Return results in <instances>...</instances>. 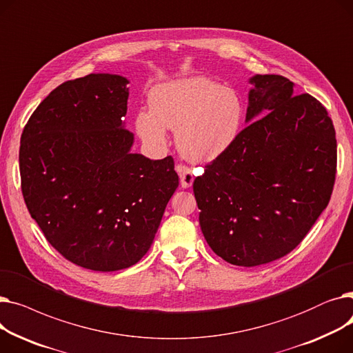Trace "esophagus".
<instances>
[{
    "mask_svg": "<svg viewBox=\"0 0 353 353\" xmlns=\"http://www.w3.org/2000/svg\"><path fill=\"white\" fill-rule=\"evenodd\" d=\"M176 170L180 176V184L183 189H189L193 181H194V174H193V170L190 169V167L188 165H183V164H177L176 165Z\"/></svg>",
    "mask_w": 353,
    "mask_h": 353,
    "instance_id": "34e87169",
    "label": "esophagus"
}]
</instances>
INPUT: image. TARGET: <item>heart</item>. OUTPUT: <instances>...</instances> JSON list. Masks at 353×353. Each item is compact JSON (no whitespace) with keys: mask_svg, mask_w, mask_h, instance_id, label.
<instances>
[{"mask_svg":"<svg viewBox=\"0 0 353 353\" xmlns=\"http://www.w3.org/2000/svg\"><path fill=\"white\" fill-rule=\"evenodd\" d=\"M150 110H140L134 128L150 150L167 145V128L177 130L181 154L192 161H213L237 140L245 119L239 92L208 77L194 76L156 85L148 94Z\"/></svg>","mask_w":353,"mask_h":353,"instance_id":"obj_1","label":"heart"}]
</instances>
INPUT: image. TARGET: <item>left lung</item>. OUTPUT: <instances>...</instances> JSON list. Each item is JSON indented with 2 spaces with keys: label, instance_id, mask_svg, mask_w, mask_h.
<instances>
[{
  "label": "left lung",
  "instance_id": "obj_1",
  "mask_svg": "<svg viewBox=\"0 0 353 353\" xmlns=\"http://www.w3.org/2000/svg\"><path fill=\"white\" fill-rule=\"evenodd\" d=\"M249 83L248 125L196 177L199 221L212 250L253 268L298 246L326 209L336 174V137L326 108L293 96L282 76Z\"/></svg>",
  "mask_w": 353,
  "mask_h": 353
}]
</instances>
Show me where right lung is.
Returning a JSON list of instances; mask_svg holds the SVG:
<instances>
[{"instance_id":"obj_1","label":"right lung","mask_w":353,"mask_h":353,"mask_svg":"<svg viewBox=\"0 0 353 353\" xmlns=\"http://www.w3.org/2000/svg\"><path fill=\"white\" fill-rule=\"evenodd\" d=\"M128 80L88 74L52 90L24 127L21 190L50 245L96 272L136 265L179 186L172 156L132 152Z\"/></svg>"}]
</instances>
